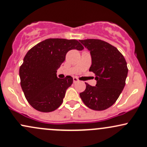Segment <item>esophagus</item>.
<instances>
[{"mask_svg":"<svg viewBox=\"0 0 147 147\" xmlns=\"http://www.w3.org/2000/svg\"><path fill=\"white\" fill-rule=\"evenodd\" d=\"M73 80H74V83H76V82L78 81V79L76 78V77H74Z\"/></svg>","mask_w":147,"mask_h":147,"instance_id":"obj_1","label":"esophagus"}]
</instances>
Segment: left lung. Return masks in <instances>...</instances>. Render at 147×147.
Returning <instances> with one entry per match:
<instances>
[{
	"label": "left lung",
	"instance_id": "left-lung-1",
	"mask_svg": "<svg viewBox=\"0 0 147 147\" xmlns=\"http://www.w3.org/2000/svg\"><path fill=\"white\" fill-rule=\"evenodd\" d=\"M79 41L90 53L92 64L90 71L95 74L97 84L80 93L83 103L92 110L102 111L117 100L125 85L128 69L123 55L111 44L98 39Z\"/></svg>",
	"mask_w": 147,
	"mask_h": 147
}]
</instances>
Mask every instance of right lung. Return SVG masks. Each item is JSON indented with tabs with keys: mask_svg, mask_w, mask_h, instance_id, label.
Wrapping results in <instances>:
<instances>
[{
	"mask_svg": "<svg viewBox=\"0 0 147 147\" xmlns=\"http://www.w3.org/2000/svg\"><path fill=\"white\" fill-rule=\"evenodd\" d=\"M83 49L76 40L49 38L28 51L20 68V77L25 97L33 108L51 112L61 105L73 78L67 76L63 79L58 78L57 70L69 50Z\"/></svg>",
	"mask_w": 147,
	"mask_h": 147,
	"instance_id": "obj_1",
	"label": "right lung"
}]
</instances>
